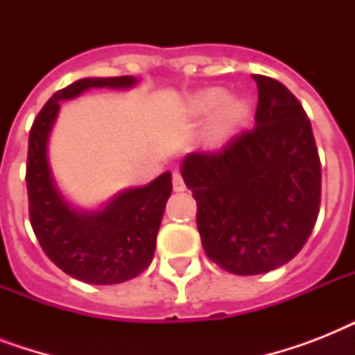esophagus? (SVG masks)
Here are the masks:
<instances>
[{"label": "esophagus", "instance_id": "obj_1", "mask_svg": "<svg viewBox=\"0 0 355 355\" xmlns=\"http://www.w3.org/2000/svg\"><path fill=\"white\" fill-rule=\"evenodd\" d=\"M173 189H175V191H184V189H186V184H184L182 175H180L178 171L173 173Z\"/></svg>", "mask_w": 355, "mask_h": 355}]
</instances>
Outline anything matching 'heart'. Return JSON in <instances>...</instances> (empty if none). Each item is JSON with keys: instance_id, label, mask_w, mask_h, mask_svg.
Wrapping results in <instances>:
<instances>
[{"instance_id": "b5f03b06", "label": "heart", "mask_w": 355, "mask_h": 355, "mask_svg": "<svg viewBox=\"0 0 355 355\" xmlns=\"http://www.w3.org/2000/svg\"><path fill=\"white\" fill-rule=\"evenodd\" d=\"M217 106L220 108L211 118L208 134L211 139L219 141V139L227 138L228 134L245 121V118L248 116V105L241 99H228L227 101V92L221 88H210V90L200 92L191 99L189 110L195 116H206V114L214 112Z\"/></svg>"}]
</instances>
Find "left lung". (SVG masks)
Returning a JSON list of instances; mask_svg holds the SVG:
<instances>
[{"label": "left lung", "mask_w": 355, "mask_h": 355, "mask_svg": "<svg viewBox=\"0 0 355 355\" xmlns=\"http://www.w3.org/2000/svg\"><path fill=\"white\" fill-rule=\"evenodd\" d=\"M252 77L256 125L219 150L189 153L180 167L206 256L239 276L295 258L320 206L319 150L302 105L276 79Z\"/></svg>", "instance_id": "8db88e82"}]
</instances>
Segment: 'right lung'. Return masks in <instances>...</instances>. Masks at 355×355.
Segmentation results:
<instances>
[{"instance_id": "obj_1", "label": "right lung", "mask_w": 355, "mask_h": 355, "mask_svg": "<svg viewBox=\"0 0 355 355\" xmlns=\"http://www.w3.org/2000/svg\"><path fill=\"white\" fill-rule=\"evenodd\" d=\"M132 75L75 80L44 105L29 132L27 195L31 227L47 258L77 280L112 286L136 278L153 261L156 236L173 191L166 171L144 188L125 189L103 210L79 211L64 199L47 160V141L60 101L90 88H130Z\"/></svg>"}]
</instances>
